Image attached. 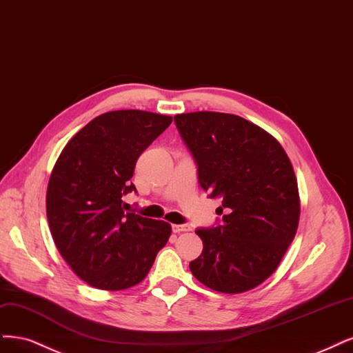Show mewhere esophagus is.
I'll return each mask as SVG.
<instances>
[{
  "label": "esophagus",
  "instance_id": "esophagus-1",
  "mask_svg": "<svg viewBox=\"0 0 353 353\" xmlns=\"http://www.w3.org/2000/svg\"><path fill=\"white\" fill-rule=\"evenodd\" d=\"M172 230L175 234H179V232H188V230H191L190 225H172Z\"/></svg>",
  "mask_w": 353,
  "mask_h": 353
}]
</instances>
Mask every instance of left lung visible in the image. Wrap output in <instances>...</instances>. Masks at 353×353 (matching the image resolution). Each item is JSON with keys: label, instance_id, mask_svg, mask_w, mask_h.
Returning a JSON list of instances; mask_svg holds the SVG:
<instances>
[{"label": "left lung", "instance_id": "8db88e82", "mask_svg": "<svg viewBox=\"0 0 353 353\" xmlns=\"http://www.w3.org/2000/svg\"><path fill=\"white\" fill-rule=\"evenodd\" d=\"M175 124L201 188L222 199V223L196 230L203 252L190 270L216 292H247L276 272L295 238L301 200L294 166L272 134L238 115L178 114Z\"/></svg>", "mask_w": 353, "mask_h": 353}]
</instances>
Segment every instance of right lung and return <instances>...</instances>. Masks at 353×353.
Listing matches in <instances>:
<instances>
[{"label":"right lung","mask_w":353,"mask_h":353,"mask_svg":"<svg viewBox=\"0 0 353 353\" xmlns=\"http://www.w3.org/2000/svg\"><path fill=\"white\" fill-rule=\"evenodd\" d=\"M172 117L139 109L92 119L58 156L48 182L46 217L55 245L81 281L102 290L136 286L148 276L172 228L124 213L123 196L139 156Z\"/></svg>","instance_id":"add662e5"}]
</instances>
